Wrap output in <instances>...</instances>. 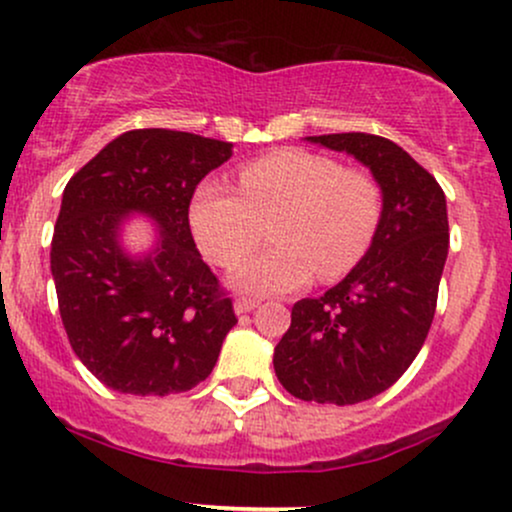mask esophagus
<instances>
[{
  "label": "esophagus",
  "mask_w": 512,
  "mask_h": 512,
  "mask_svg": "<svg viewBox=\"0 0 512 512\" xmlns=\"http://www.w3.org/2000/svg\"><path fill=\"white\" fill-rule=\"evenodd\" d=\"M257 305H260L257 298H238V301L233 303V310H236L238 315H243V313H250V310H255Z\"/></svg>",
  "instance_id": "esophagus-1"
}]
</instances>
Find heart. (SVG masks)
Masks as SVG:
<instances>
[{
	"label": "heart",
	"mask_w": 512,
	"mask_h": 512,
	"mask_svg": "<svg viewBox=\"0 0 512 512\" xmlns=\"http://www.w3.org/2000/svg\"><path fill=\"white\" fill-rule=\"evenodd\" d=\"M238 187L240 195L199 187L190 226L211 262L236 267L275 221V248L231 274L245 293H289L313 274L320 281L349 274L383 221L385 195L375 175L305 149H276L245 163Z\"/></svg>",
	"instance_id": "b5f03b06"
}]
</instances>
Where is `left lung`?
<instances>
[{
  "label": "left lung",
  "mask_w": 512,
  "mask_h": 512,
  "mask_svg": "<svg viewBox=\"0 0 512 512\" xmlns=\"http://www.w3.org/2000/svg\"><path fill=\"white\" fill-rule=\"evenodd\" d=\"M305 139L354 156L385 195L383 221L361 262L320 298L293 305L291 327L274 349L286 392L344 407L395 385L424 346L448 260V207L436 178L390 139L363 132Z\"/></svg>",
  "instance_id": "left-lung-1"
}]
</instances>
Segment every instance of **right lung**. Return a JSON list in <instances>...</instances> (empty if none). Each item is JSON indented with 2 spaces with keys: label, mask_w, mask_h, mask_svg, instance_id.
Instances as JSON below:
<instances>
[{
  "label": "right lung",
  "mask_w": 512,
  "mask_h": 512,
  "mask_svg": "<svg viewBox=\"0 0 512 512\" xmlns=\"http://www.w3.org/2000/svg\"><path fill=\"white\" fill-rule=\"evenodd\" d=\"M231 154L233 144L219 139L132 129L64 187L50 250L57 303L74 354L110 390L166 397L214 370L238 320L187 214L204 175ZM132 213L159 228L144 256L119 243Z\"/></svg>",
  "instance_id": "add662e5"
}]
</instances>
